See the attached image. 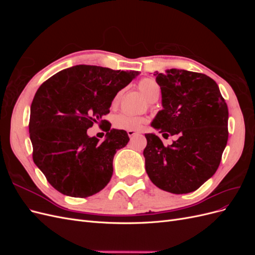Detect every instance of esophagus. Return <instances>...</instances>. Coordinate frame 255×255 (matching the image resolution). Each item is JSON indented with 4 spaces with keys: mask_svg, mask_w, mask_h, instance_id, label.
<instances>
[{
    "mask_svg": "<svg viewBox=\"0 0 255 255\" xmlns=\"http://www.w3.org/2000/svg\"><path fill=\"white\" fill-rule=\"evenodd\" d=\"M137 134H139V132H137V130H128V135L129 136V137H134L135 135H137Z\"/></svg>",
    "mask_w": 255,
    "mask_h": 255,
    "instance_id": "34e87169",
    "label": "esophagus"
}]
</instances>
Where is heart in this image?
Segmentation results:
<instances>
[{"mask_svg":"<svg viewBox=\"0 0 255 255\" xmlns=\"http://www.w3.org/2000/svg\"><path fill=\"white\" fill-rule=\"evenodd\" d=\"M137 87L150 103L155 102L160 96V86L157 84V82L153 79L144 78L140 80L139 83L137 84ZM121 96L122 92L119 91L118 94L114 97V106L118 105ZM145 122L146 119L144 117H140V116H129L127 114H119L114 118V127L119 129L137 130L140 129Z\"/></svg>","mask_w":255,"mask_h":255,"instance_id":"heart-1","label":"heart"}]
</instances>
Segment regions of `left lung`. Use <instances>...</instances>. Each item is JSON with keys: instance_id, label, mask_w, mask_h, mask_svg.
Here are the masks:
<instances>
[{"instance_id": "1", "label": "left lung", "mask_w": 255, "mask_h": 255, "mask_svg": "<svg viewBox=\"0 0 255 255\" xmlns=\"http://www.w3.org/2000/svg\"><path fill=\"white\" fill-rule=\"evenodd\" d=\"M161 105L151 126L164 137L145 134V171L154 185L172 194L197 190L217 170L228 142V105L210 76L179 69L157 73Z\"/></svg>"}]
</instances>
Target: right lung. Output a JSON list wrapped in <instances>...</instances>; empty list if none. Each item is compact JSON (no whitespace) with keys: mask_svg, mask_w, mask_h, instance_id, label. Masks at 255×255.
Here are the masks:
<instances>
[{"mask_svg":"<svg viewBox=\"0 0 255 255\" xmlns=\"http://www.w3.org/2000/svg\"><path fill=\"white\" fill-rule=\"evenodd\" d=\"M136 75L138 71L78 65L59 71L38 88L28 125L33 160L63 195L86 198L111 181L114 155L129 138L102 118L110 113L114 97ZM95 123L107 132L102 143L87 134Z\"/></svg>","mask_w":255,"mask_h":255,"instance_id":"obj_1","label":"right lung"}]
</instances>
